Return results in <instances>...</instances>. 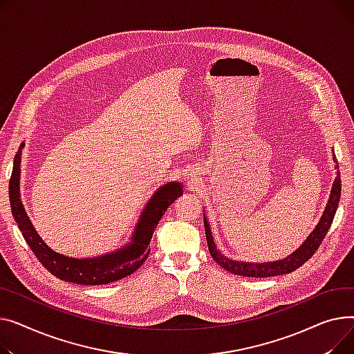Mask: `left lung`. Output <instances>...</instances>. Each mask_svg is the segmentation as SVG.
Instances as JSON below:
<instances>
[{
  "instance_id": "8db88e82",
  "label": "left lung",
  "mask_w": 354,
  "mask_h": 354,
  "mask_svg": "<svg viewBox=\"0 0 354 354\" xmlns=\"http://www.w3.org/2000/svg\"><path fill=\"white\" fill-rule=\"evenodd\" d=\"M336 160V156H335ZM339 169V167H337ZM340 192H342V183H340V173L337 171V177L335 180L333 187H331V194L328 198V203L326 205V210L317 224V227L313 230L307 240L297 248V250L290 254L288 257L280 260V261H273V263H243V261H236L227 259L223 256L213 241L212 237V230H210V224L207 223L204 217V230H205V239H207V245H209V252L212 257L216 260L217 264H220L223 268H225L227 272H230L237 276L243 277H273V276H280V274H287L292 273L295 270H297L300 266H303L311 256H313L317 248L320 247L323 239L326 237L328 228L331 227V223H333L336 210L339 207L340 201Z\"/></svg>"
}]
</instances>
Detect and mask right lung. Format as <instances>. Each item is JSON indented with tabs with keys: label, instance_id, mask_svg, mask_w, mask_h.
<instances>
[{
	"label": "right lung",
	"instance_id": "add662e5",
	"mask_svg": "<svg viewBox=\"0 0 354 354\" xmlns=\"http://www.w3.org/2000/svg\"><path fill=\"white\" fill-rule=\"evenodd\" d=\"M24 145H21L23 149ZM21 149L14 158V167L10 178L11 212L18 228L23 233L31 252L48 272L59 280L68 283L98 286L109 284L133 274L150 254V241L165 210L183 194L180 183L164 184L144 207L141 218L133 234V241L115 253L94 259H71L55 253L41 240L32 227L24 205L19 198V164Z\"/></svg>",
	"mask_w": 354,
	"mask_h": 354
}]
</instances>
